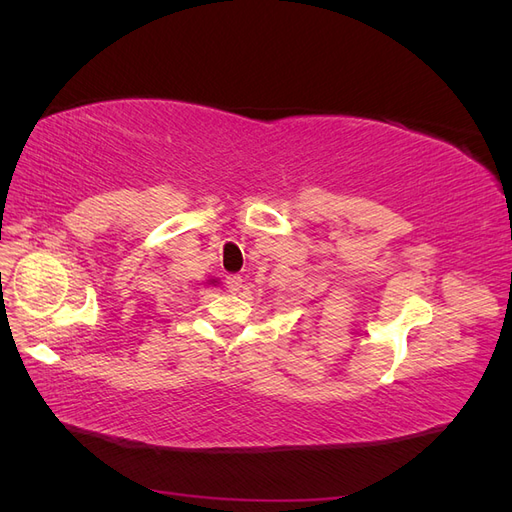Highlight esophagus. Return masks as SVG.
I'll return each mask as SVG.
<instances>
[{
    "label": "esophagus",
    "mask_w": 512,
    "mask_h": 512,
    "mask_svg": "<svg viewBox=\"0 0 512 512\" xmlns=\"http://www.w3.org/2000/svg\"><path fill=\"white\" fill-rule=\"evenodd\" d=\"M226 288H228V292L237 294L243 288V277L241 275H228L226 277Z\"/></svg>",
    "instance_id": "34e87169"
}]
</instances>
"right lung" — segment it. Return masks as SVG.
Segmentation results:
<instances>
[{
    "label": "right lung",
    "instance_id": "obj_1",
    "mask_svg": "<svg viewBox=\"0 0 512 512\" xmlns=\"http://www.w3.org/2000/svg\"><path fill=\"white\" fill-rule=\"evenodd\" d=\"M207 284H211V286H218V284H220V280H215V277H211V280H207Z\"/></svg>",
    "mask_w": 512,
    "mask_h": 512
}]
</instances>
